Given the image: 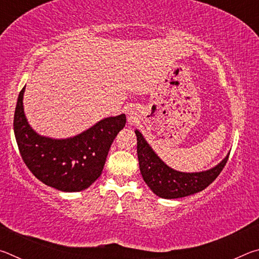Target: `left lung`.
Wrapping results in <instances>:
<instances>
[{"instance_id": "1", "label": "left lung", "mask_w": 259, "mask_h": 259, "mask_svg": "<svg viewBox=\"0 0 259 259\" xmlns=\"http://www.w3.org/2000/svg\"><path fill=\"white\" fill-rule=\"evenodd\" d=\"M135 133L137 136V154L140 172L147 186L160 198L178 199L203 191L219 176L229 160L230 154H227L221 163L207 171L191 174L177 171L166 165L155 154L138 130Z\"/></svg>"}]
</instances>
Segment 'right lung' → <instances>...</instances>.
<instances>
[{"label":"right lung","instance_id":"1","mask_svg":"<svg viewBox=\"0 0 259 259\" xmlns=\"http://www.w3.org/2000/svg\"><path fill=\"white\" fill-rule=\"evenodd\" d=\"M21 89L14 130L25 164L38 181L63 192H80L102 175L114 138L125 125V115L107 117L72 138L52 139L37 135L26 120Z\"/></svg>","mask_w":259,"mask_h":259}]
</instances>
